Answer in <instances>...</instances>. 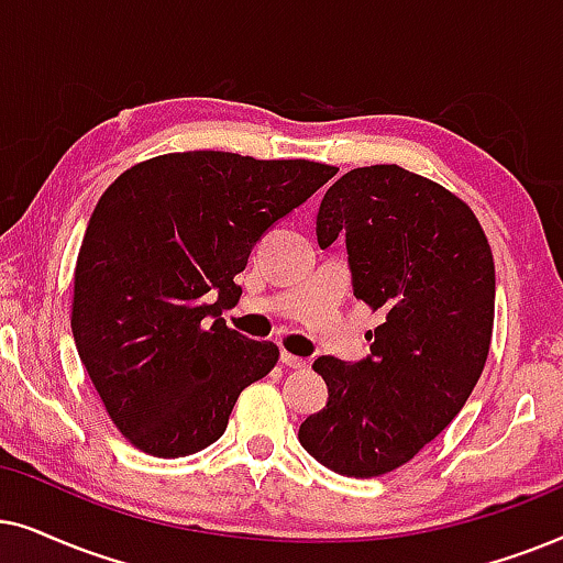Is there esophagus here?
Returning <instances> with one entry per match:
<instances>
[{
    "instance_id": "obj_1",
    "label": "esophagus",
    "mask_w": 563,
    "mask_h": 563,
    "mask_svg": "<svg viewBox=\"0 0 563 563\" xmlns=\"http://www.w3.org/2000/svg\"><path fill=\"white\" fill-rule=\"evenodd\" d=\"M280 363H283V365H288V368H294V371H303L306 365H309V360H306V357H298V355H294V352H286V350H283V352H280Z\"/></svg>"
}]
</instances>
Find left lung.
Returning <instances> with one entry per match:
<instances>
[{
	"label": "left lung",
	"instance_id": "obj_1",
	"mask_svg": "<svg viewBox=\"0 0 563 563\" xmlns=\"http://www.w3.org/2000/svg\"><path fill=\"white\" fill-rule=\"evenodd\" d=\"M319 246L344 236L355 298L380 311L371 357L313 360L327 407L298 430L306 453L342 476L404 466L438 438L482 378L494 327V260L459 195L396 164L329 187Z\"/></svg>",
	"mask_w": 563,
	"mask_h": 563
}]
</instances>
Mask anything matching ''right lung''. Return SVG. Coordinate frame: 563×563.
I'll use <instances>...</instances> for the list:
<instances>
[{
	"label": "right lung",
	"instance_id": "obj_1",
	"mask_svg": "<svg viewBox=\"0 0 563 563\" xmlns=\"http://www.w3.org/2000/svg\"><path fill=\"white\" fill-rule=\"evenodd\" d=\"M336 167L229 152L162 154L102 198L74 269L71 332L112 424L139 451L183 459L221 438L239 394L275 368L273 342L221 319L260 236Z\"/></svg>",
	"mask_w": 563,
	"mask_h": 563
}]
</instances>
